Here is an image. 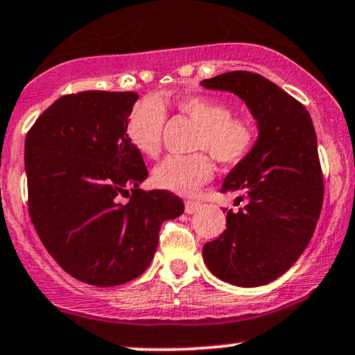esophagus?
Instances as JSON below:
<instances>
[{"label": "esophagus", "mask_w": 355, "mask_h": 355, "mask_svg": "<svg viewBox=\"0 0 355 355\" xmlns=\"http://www.w3.org/2000/svg\"><path fill=\"white\" fill-rule=\"evenodd\" d=\"M199 209V202H194V201H188L184 205V211L188 214H193V213H196V211Z\"/></svg>", "instance_id": "34e87169"}]
</instances>
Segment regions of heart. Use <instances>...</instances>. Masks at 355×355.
I'll list each match as a JSON object with an SVG mask.
<instances>
[{"mask_svg":"<svg viewBox=\"0 0 355 355\" xmlns=\"http://www.w3.org/2000/svg\"><path fill=\"white\" fill-rule=\"evenodd\" d=\"M173 107L199 127L194 149H206L223 164H234L252 150L257 135L253 122L241 115H231L225 102L193 95L178 98ZM164 119V107L156 98L139 102L130 112L127 135L134 149L144 157H156L161 150ZM211 178L213 162L205 154L167 157L153 173L156 186L179 196H193Z\"/></svg>","mask_w":355,"mask_h":355,"instance_id":"b5f03b06","label":"heart"}]
</instances>
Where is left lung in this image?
I'll use <instances>...</instances> for the list:
<instances>
[{
  "label": "left lung",
  "mask_w": 355,
  "mask_h": 355,
  "mask_svg": "<svg viewBox=\"0 0 355 355\" xmlns=\"http://www.w3.org/2000/svg\"><path fill=\"white\" fill-rule=\"evenodd\" d=\"M245 102L258 137L226 174L223 193L246 205L226 214V230L202 246L214 277L236 286H260L290 270L312 240L324 199L317 135L300 102L268 78L228 71L202 80Z\"/></svg>",
  "instance_id": "obj_1"
}]
</instances>
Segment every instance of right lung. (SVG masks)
Instances as JSON below:
<instances>
[{
    "label": "right lung",
    "mask_w": 355,
    "mask_h": 355,
    "mask_svg": "<svg viewBox=\"0 0 355 355\" xmlns=\"http://www.w3.org/2000/svg\"><path fill=\"white\" fill-rule=\"evenodd\" d=\"M135 92L90 90L53 102L25 141L30 216L53 260L97 286L134 280L153 261L159 230L184 213L169 191L142 193L147 167L130 144ZM133 191L127 205L116 201Z\"/></svg>",
    "instance_id": "1"
}]
</instances>
